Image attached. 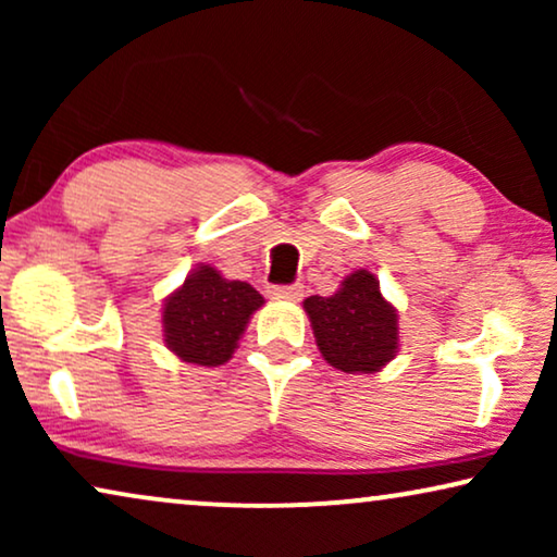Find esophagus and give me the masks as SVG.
<instances>
[{
  "label": "esophagus",
  "instance_id": "esophagus-1",
  "mask_svg": "<svg viewBox=\"0 0 557 557\" xmlns=\"http://www.w3.org/2000/svg\"><path fill=\"white\" fill-rule=\"evenodd\" d=\"M304 294L301 284H292V286H269V296L271 299H284V301H299Z\"/></svg>",
  "mask_w": 557,
  "mask_h": 557
}]
</instances>
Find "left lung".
<instances>
[{"label":"left lung","mask_w":557,"mask_h":557,"mask_svg":"<svg viewBox=\"0 0 557 557\" xmlns=\"http://www.w3.org/2000/svg\"><path fill=\"white\" fill-rule=\"evenodd\" d=\"M304 309L311 319L319 352L332 368L349 375L377 372L398 349V311L380 294L370 271H355L332 296H309Z\"/></svg>","instance_id":"obj_1"}]
</instances>
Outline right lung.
<instances>
[{
    "label": "right lung",
    "instance_id": "1",
    "mask_svg": "<svg viewBox=\"0 0 557 557\" xmlns=\"http://www.w3.org/2000/svg\"><path fill=\"white\" fill-rule=\"evenodd\" d=\"M263 296L246 281H227L200 263L164 301V345L180 360L215 368L233 357Z\"/></svg>",
    "mask_w": 557,
    "mask_h": 557
}]
</instances>
